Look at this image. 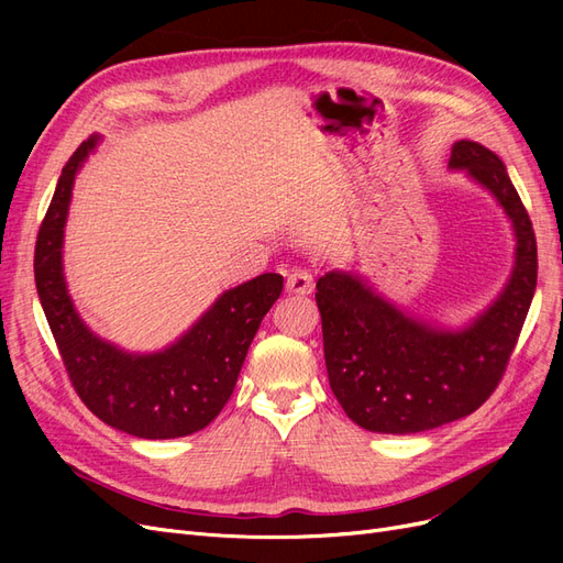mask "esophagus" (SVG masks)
I'll return each mask as SVG.
<instances>
[{"label": "esophagus", "instance_id": "obj_1", "mask_svg": "<svg viewBox=\"0 0 563 563\" xmlns=\"http://www.w3.org/2000/svg\"><path fill=\"white\" fill-rule=\"evenodd\" d=\"M312 288H314V275L310 269H294L286 279V291L288 294L305 296V294H312Z\"/></svg>", "mask_w": 563, "mask_h": 563}]
</instances>
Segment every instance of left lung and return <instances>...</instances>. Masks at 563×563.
<instances>
[{
    "instance_id": "1",
    "label": "left lung",
    "mask_w": 563,
    "mask_h": 563,
    "mask_svg": "<svg viewBox=\"0 0 563 563\" xmlns=\"http://www.w3.org/2000/svg\"><path fill=\"white\" fill-rule=\"evenodd\" d=\"M451 168L496 195L517 234V263L500 298L465 331H434L345 272L317 282L323 360L335 399L368 432L413 434L474 413L498 387L538 282L536 232L505 164L457 141Z\"/></svg>"
}]
</instances>
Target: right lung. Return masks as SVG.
<instances>
[{"label": "right lung", "mask_w": 563, "mask_h": 563, "mask_svg": "<svg viewBox=\"0 0 563 563\" xmlns=\"http://www.w3.org/2000/svg\"><path fill=\"white\" fill-rule=\"evenodd\" d=\"M84 141L63 166L35 246V284L67 378L89 411L110 428L141 439L199 432L223 411L240 378L251 340L284 288L267 272L230 288L176 345L157 354H126L96 338L73 308L63 279V228L75 176L96 147Z\"/></svg>", "instance_id": "1"}]
</instances>
